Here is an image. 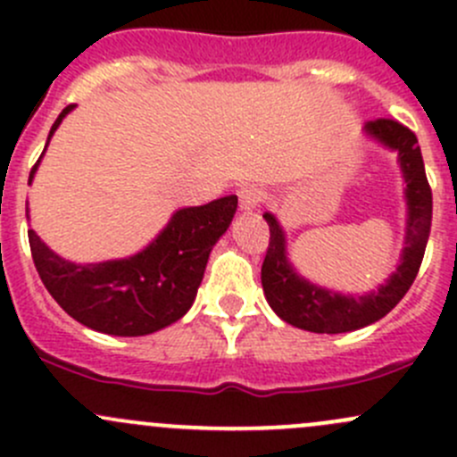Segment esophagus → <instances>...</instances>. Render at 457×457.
Wrapping results in <instances>:
<instances>
[{
	"label": "esophagus",
	"mask_w": 457,
	"mask_h": 457,
	"mask_svg": "<svg viewBox=\"0 0 457 457\" xmlns=\"http://www.w3.org/2000/svg\"><path fill=\"white\" fill-rule=\"evenodd\" d=\"M262 190L258 186H247V187H243L241 192H238V205H241V210L243 212H247V214H250V212H254L258 205H261V201H262Z\"/></svg>",
	"instance_id": "34e87169"
}]
</instances>
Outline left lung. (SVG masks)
<instances>
[{"instance_id": "obj_1", "label": "left lung", "mask_w": 457, "mask_h": 457, "mask_svg": "<svg viewBox=\"0 0 457 457\" xmlns=\"http://www.w3.org/2000/svg\"><path fill=\"white\" fill-rule=\"evenodd\" d=\"M362 132L367 139L398 154L407 201L403 254L395 271H391L389 278L378 285V289L367 294L334 292L298 274L294 262L289 261L287 234L283 225L271 212H265L262 219L270 225V247L261 270L262 292L276 316L298 329L314 334H345L380 320L409 292L425 256L431 232L433 201L416 135L394 119H376L367 123Z\"/></svg>"}]
</instances>
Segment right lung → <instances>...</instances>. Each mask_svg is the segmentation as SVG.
<instances>
[{"label":"right lung","instance_id":"right-lung-1","mask_svg":"<svg viewBox=\"0 0 457 457\" xmlns=\"http://www.w3.org/2000/svg\"><path fill=\"white\" fill-rule=\"evenodd\" d=\"M72 108L62 110L46 147ZM41 156L30 170L29 183ZM237 205L238 199L229 195L207 205L181 207L141 252L101 262L66 261L29 229L32 261L50 296L81 325L110 336L154 334L187 314L212 247L228 232ZM26 219H30L29 207Z\"/></svg>","mask_w":457,"mask_h":457}]
</instances>
